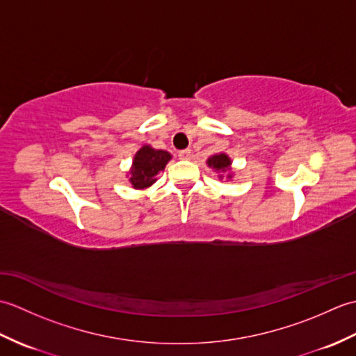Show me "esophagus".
Masks as SVG:
<instances>
[{"instance_id": "esophagus-1", "label": "esophagus", "mask_w": 356, "mask_h": 356, "mask_svg": "<svg viewBox=\"0 0 356 356\" xmlns=\"http://www.w3.org/2000/svg\"><path fill=\"white\" fill-rule=\"evenodd\" d=\"M179 157H180V159H184V161H188V159H191V157H193L191 149H190V148H186V149L179 151Z\"/></svg>"}]
</instances>
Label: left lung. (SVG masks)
Returning <instances> with one entry per match:
<instances>
[{
    "instance_id": "left-lung-1",
    "label": "left lung",
    "mask_w": 356,
    "mask_h": 356,
    "mask_svg": "<svg viewBox=\"0 0 356 356\" xmlns=\"http://www.w3.org/2000/svg\"><path fill=\"white\" fill-rule=\"evenodd\" d=\"M207 165L209 166L211 170H214L216 172H218V179H225L231 180L234 177V171H232V161L231 157L226 153H218L208 157Z\"/></svg>"
}]
</instances>
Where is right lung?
I'll list each match as a JSON object with an SVG mask.
<instances>
[{
    "instance_id": "1",
    "label": "right lung",
    "mask_w": 356,
    "mask_h": 356,
    "mask_svg": "<svg viewBox=\"0 0 356 356\" xmlns=\"http://www.w3.org/2000/svg\"><path fill=\"white\" fill-rule=\"evenodd\" d=\"M172 159L165 149H156L151 145H142L136 151L130 171L127 172L128 182L134 190H147L156 182L159 172L165 170L166 163Z\"/></svg>"
}]
</instances>
